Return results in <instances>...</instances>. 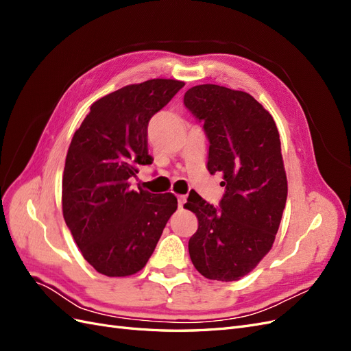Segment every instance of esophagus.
Listing matches in <instances>:
<instances>
[{
    "label": "esophagus",
    "mask_w": 351,
    "mask_h": 351,
    "mask_svg": "<svg viewBox=\"0 0 351 351\" xmlns=\"http://www.w3.org/2000/svg\"><path fill=\"white\" fill-rule=\"evenodd\" d=\"M177 199H178V208H183V205L186 204V196L180 195V196H177Z\"/></svg>",
    "instance_id": "34e87169"
}]
</instances>
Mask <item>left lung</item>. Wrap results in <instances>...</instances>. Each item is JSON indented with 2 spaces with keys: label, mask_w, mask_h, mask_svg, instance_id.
Instances as JSON below:
<instances>
[{
  "label": "left lung",
  "mask_w": 351,
  "mask_h": 351,
  "mask_svg": "<svg viewBox=\"0 0 351 351\" xmlns=\"http://www.w3.org/2000/svg\"><path fill=\"white\" fill-rule=\"evenodd\" d=\"M186 108L209 139L208 171L221 173L219 209L190 192L186 209L199 227L189 240L195 268L205 278L237 281L263 259L275 240L287 200L281 142L272 115L252 95L199 84Z\"/></svg>",
  "instance_id": "1"
}]
</instances>
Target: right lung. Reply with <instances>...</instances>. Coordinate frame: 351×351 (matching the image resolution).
I'll return each mask as SVG.
<instances>
[{"label": "right lung", "instance_id": "1", "mask_svg": "<svg viewBox=\"0 0 351 351\" xmlns=\"http://www.w3.org/2000/svg\"><path fill=\"white\" fill-rule=\"evenodd\" d=\"M184 82L129 84L92 104L74 133L62 174V215L83 258L107 277L139 272L177 209L173 193L130 189L137 167L152 164L147 124Z\"/></svg>", "mask_w": 351, "mask_h": 351}]
</instances>
